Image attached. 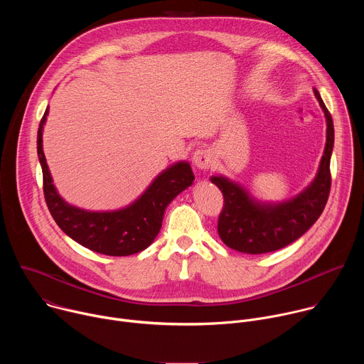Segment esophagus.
I'll return each instance as SVG.
<instances>
[{"instance_id": "esophagus-1", "label": "esophagus", "mask_w": 364, "mask_h": 364, "mask_svg": "<svg viewBox=\"0 0 364 364\" xmlns=\"http://www.w3.org/2000/svg\"><path fill=\"white\" fill-rule=\"evenodd\" d=\"M193 163L197 168L205 170L213 164V152L209 148H200L193 154Z\"/></svg>"}]
</instances>
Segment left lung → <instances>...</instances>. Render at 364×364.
<instances>
[{
  "label": "left lung",
  "instance_id": "obj_1",
  "mask_svg": "<svg viewBox=\"0 0 364 364\" xmlns=\"http://www.w3.org/2000/svg\"><path fill=\"white\" fill-rule=\"evenodd\" d=\"M314 95L327 122V141L316 178L295 197L279 201H259L240 184L223 176H213L225 197L218 232L222 242L243 253L274 252L301 237L321 216L331 187L330 160L334 146V125L317 89Z\"/></svg>",
  "mask_w": 364,
  "mask_h": 364
}]
</instances>
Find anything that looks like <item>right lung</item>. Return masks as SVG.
I'll use <instances>...</instances> for the list:
<instances>
[{
  "label": "right lung",
  "mask_w": 364,
  "mask_h": 364,
  "mask_svg": "<svg viewBox=\"0 0 364 364\" xmlns=\"http://www.w3.org/2000/svg\"><path fill=\"white\" fill-rule=\"evenodd\" d=\"M46 109L37 131V154L43 171V191L58 226L79 245L108 256H128L146 249L157 237L167 205L194 181L187 161L161 171L146 190L119 210L92 212L68 203L56 190L43 152Z\"/></svg>",
  "instance_id": "right-lung-1"
}]
</instances>
